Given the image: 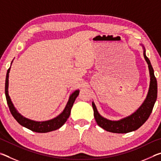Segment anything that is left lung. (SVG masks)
Returning a JSON list of instances; mask_svg holds the SVG:
<instances>
[{"label":"left lung","instance_id":"1","mask_svg":"<svg viewBox=\"0 0 161 161\" xmlns=\"http://www.w3.org/2000/svg\"><path fill=\"white\" fill-rule=\"evenodd\" d=\"M140 45L142 46L144 59L148 64L150 80H151L150 81L148 94H147L145 100L143 101L140 107L130 115L117 120V121H114V120L106 119L101 115L97 110L94 102H92L94 116L98 126H99L101 128L107 130V131L116 133H126L137 130L148 119L149 116L151 115L155 103L156 102L158 86L156 78L154 75V70L153 69L151 62L146 54L145 47L142 44H140Z\"/></svg>","mask_w":161,"mask_h":161}]
</instances>
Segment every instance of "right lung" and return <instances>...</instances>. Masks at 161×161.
Returning <instances> with one entry per match:
<instances>
[{"label": "right lung", "mask_w": 161, "mask_h": 161, "mask_svg": "<svg viewBox=\"0 0 161 161\" xmlns=\"http://www.w3.org/2000/svg\"><path fill=\"white\" fill-rule=\"evenodd\" d=\"M13 60L12 61V62ZM11 64H10V67L8 69L7 74H6V78H5V97H6L7 103L8 105L9 109L10 111V113L14 117V119L17 121L21 126L27 128L30 130H32V131L37 132V133H47L53 131V130H57L62 127L64 124L65 122L67 121V119L69 118L71 113V109L73 106L76 98L80 94V90L77 89L72 92L70 94L68 99V102L67 103L66 106L62 111L61 114H59L58 116L54 117V119H52L47 121H34V120H31L28 118H25V116L18 112V111L16 109V108L14 107L11 99L8 94V78H9V73L10 70V67H11Z\"/></svg>", "instance_id": "1"}]
</instances>
